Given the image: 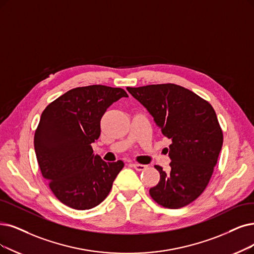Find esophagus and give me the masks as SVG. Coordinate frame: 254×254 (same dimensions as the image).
<instances>
[{
  "label": "esophagus",
  "instance_id": "1",
  "mask_svg": "<svg viewBox=\"0 0 254 254\" xmlns=\"http://www.w3.org/2000/svg\"><path fill=\"white\" fill-rule=\"evenodd\" d=\"M131 166H132L136 171H144V170L147 169V166H146V165L137 164V162H133V164H131Z\"/></svg>",
  "mask_w": 254,
  "mask_h": 254
}]
</instances>
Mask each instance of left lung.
I'll return each instance as SVG.
<instances>
[{"mask_svg":"<svg viewBox=\"0 0 254 254\" xmlns=\"http://www.w3.org/2000/svg\"><path fill=\"white\" fill-rule=\"evenodd\" d=\"M143 104L162 134L172 139L169 173L159 172L158 184L149 190L156 203L167 208L184 207L196 200L214 173L223 144L215 109L191 90L173 83L127 87Z\"/></svg>","mask_w":254,"mask_h":254,"instance_id":"left-lung-1","label":"left lung"}]
</instances>
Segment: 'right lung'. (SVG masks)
Listing matches in <instances>:
<instances>
[{
  "label": "right lung",
  "instance_id": "obj_1",
  "mask_svg": "<svg viewBox=\"0 0 254 254\" xmlns=\"http://www.w3.org/2000/svg\"><path fill=\"white\" fill-rule=\"evenodd\" d=\"M123 88L105 85L76 87L50 103L34 134V149L43 177L55 197L68 207L85 210L109 194L124 162H106L94 155L90 144L101 134L106 109Z\"/></svg>",
  "mask_w": 254,
  "mask_h": 254
}]
</instances>
